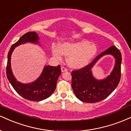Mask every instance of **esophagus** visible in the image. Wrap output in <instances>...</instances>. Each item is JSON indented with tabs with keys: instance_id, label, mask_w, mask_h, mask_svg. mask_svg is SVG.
<instances>
[{
	"instance_id": "1",
	"label": "esophagus",
	"mask_w": 131,
	"mask_h": 131,
	"mask_svg": "<svg viewBox=\"0 0 131 131\" xmlns=\"http://www.w3.org/2000/svg\"><path fill=\"white\" fill-rule=\"evenodd\" d=\"M67 69H66V67H61V72H67Z\"/></svg>"
}]
</instances>
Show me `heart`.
I'll list each match as a JSON object with an SVG mask.
<instances>
[{"label":"heart","mask_w":131,"mask_h":131,"mask_svg":"<svg viewBox=\"0 0 131 131\" xmlns=\"http://www.w3.org/2000/svg\"><path fill=\"white\" fill-rule=\"evenodd\" d=\"M97 51V48L94 43L81 40L60 43L58 48H54L52 52L53 56L58 60H62L63 55L68 56V65L73 69H80L90 64Z\"/></svg>","instance_id":"heart-1"}]
</instances>
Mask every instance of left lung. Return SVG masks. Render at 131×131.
Here are the masks:
<instances>
[{
  "instance_id": "1",
  "label": "left lung",
  "mask_w": 131,
  "mask_h": 131,
  "mask_svg": "<svg viewBox=\"0 0 131 131\" xmlns=\"http://www.w3.org/2000/svg\"><path fill=\"white\" fill-rule=\"evenodd\" d=\"M108 54L114 57V67L106 78L96 79L93 76L92 68L102 57ZM121 61L120 51L115 46H112L97 56L89 65L72 71V88L77 97L86 103L97 102L107 98L117 87L120 81Z\"/></svg>"
}]
</instances>
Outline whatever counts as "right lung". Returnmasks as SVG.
Listing matches in <instances>:
<instances>
[{
    "label": "right lung",
    "mask_w": 131,
    "mask_h": 131,
    "mask_svg": "<svg viewBox=\"0 0 131 131\" xmlns=\"http://www.w3.org/2000/svg\"><path fill=\"white\" fill-rule=\"evenodd\" d=\"M39 36L35 32L25 34L12 46L8 53L7 77L16 91L24 99L31 101H41L49 97L56 88L58 77L61 74V67L45 66L41 75L36 80L29 83H22L17 81L11 67V56L15 48L21 44L31 43L39 44Z\"/></svg>",
    "instance_id": "1"
}]
</instances>
